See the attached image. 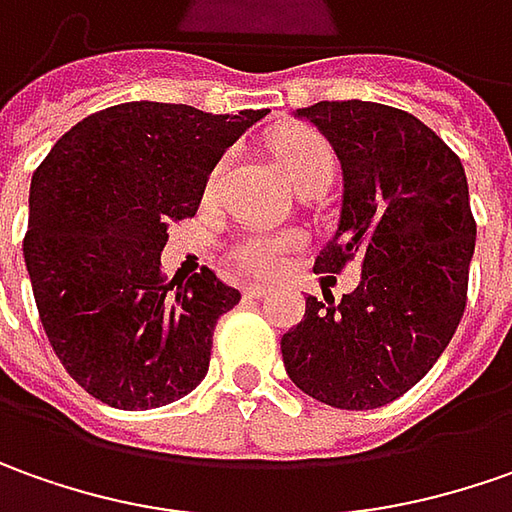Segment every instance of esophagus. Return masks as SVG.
<instances>
[{"instance_id":"34e87169","label":"esophagus","mask_w":512,"mask_h":512,"mask_svg":"<svg viewBox=\"0 0 512 512\" xmlns=\"http://www.w3.org/2000/svg\"><path fill=\"white\" fill-rule=\"evenodd\" d=\"M246 297H252V300H260V297H266V294H269V286H263V283H249V286H246Z\"/></svg>"}]
</instances>
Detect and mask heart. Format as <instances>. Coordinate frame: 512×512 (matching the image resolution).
Returning a JSON list of instances; mask_svg holds the SVG:
<instances>
[{
	"mask_svg": "<svg viewBox=\"0 0 512 512\" xmlns=\"http://www.w3.org/2000/svg\"><path fill=\"white\" fill-rule=\"evenodd\" d=\"M272 152L277 158V164L283 169L286 181L294 189L309 184H328L331 175H334V150L326 138L320 133H314L309 127H289L283 133H277L272 138ZM226 161H221L212 178H209V192L218 186L223 175ZM300 235L294 232H269V229H252V232H243L229 255L238 263L243 272L252 274H272L277 269H283L286 257L291 252L300 249Z\"/></svg>",
	"mask_w": 512,
	"mask_h": 512,
	"instance_id": "1",
	"label": "heart"
}]
</instances>
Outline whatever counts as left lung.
<instances>
[{
	"mask_svg": "<svg viewBox=\"0 0 512 512\" xmlns=\"http://www.w3.org/2000/svg\"><path fill=\"white\" fill-rule=\"evenodd\" d=\"M343 164L337 235L314 272L362 269L334 303L306 297L280 340L291 382L340 411H371L411 391L448 348L467 303L476 246L465 167L416 115L374 101L297 110Z\"/></svg>",
	"mask_w": 512,
	"mask_h": 512,
	"instance_id": "8db88e82",
	"label": "left lung"
}]
</instances>
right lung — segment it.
Returning <instances> with one entry per match:
<instances>
[{
    "instance_id": "1",
    "label": "right lung",
    "mask_w": 512,
    "mask_h": 512,
    "mask_svg": "<svg viewBox=\"0 0 512 512\" xmlns=\"http://www.w3.org/2000/svg\"><path fill=\"white\" fill-rule=\"evenodd\" d=\"M266 110L212 115L127 101L64 133L30 181L25 263L67 374L121 411L186 397L240 291L203 266L161 272L167 226L195 218L209 172Z\"/></svg>"
}]
</instances>
